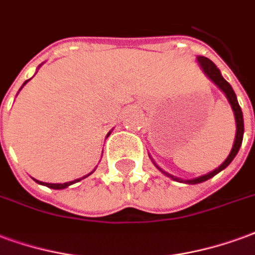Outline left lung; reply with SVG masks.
I'll return each instance as SVG.
<instances>
[{"label":"left lung","mask_w":255,"mask_h":255,"mask_svg":"<svg viewBox=\"0 0 255 255\" xmlns=\"http://www.w3.org/2000/svg\"><path fill=\"white\" fill-rule=\"evenodd\" d=\"M197 61H198V64H200L201 69L204 70V73H205L206 76H208V77H209V79H211L212 81L217 85V87H219V88L222 89L223 92H224V95L227 96L228 102H230V105H231L232 107V111H234V115H235V122H237V134H235V141H234V145H232V149L231 152H230L228 157H227L226 160L223 161V164H220V166L217 167L216 170L211 171L209 174H205V175L198 176V178H194V179H186V181H183V179H179V178H176V176H172L170 175V174H167L166 171H163L160 167L156 166L155 164V166L157 167L163 174H164V175L170 176V178H172L174 181L183 182V183H189V185H196V183H201V182L208 181V179L213 178L216 174H219L220 171L224 170V168H226V167L228 166L232 160H234V157L237 156L238 150H239V148H241V145H242L243 133H245L242 110H241V106H239V103H238L237 95H235V92H234V89H232V87L230 85V83L224 80V77H223L222 73H220L219 68L212 62L211 59L200 55V57H197Z\"/></svg>","instance_id":"left-lung-1"}]
</instances>
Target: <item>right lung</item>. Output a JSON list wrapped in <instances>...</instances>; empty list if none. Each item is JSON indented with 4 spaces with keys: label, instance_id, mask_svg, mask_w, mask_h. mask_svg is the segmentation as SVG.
<instances>
[{
    "label": "right lung",
    "instance_id": "obj_1",
    "mask_svg": "<svg viewBox=\"0 0 255 255\" xmlns=\"http://www.w3.org/2000/svg\"><path fill=\"white\" fill-rule=\"evenodd\" d=\"M25 83H27V81H25ZM25 83H24V84H25ZM91 174H92V172H91ZM91 174H88V175H91ZM88 175L83 176V178H80V179H74V181H72V182H66V183H44V182L36 181V179H35V181L38 182V183H40V185H43V186H47V187H50V189H57V190H59V189H65V187L73 185V183H76V182H80L81 179H84V178H87Z\"/></svg>",
    "mask_w": 255,
    "mask_h": 255
}]
</instances>
